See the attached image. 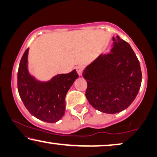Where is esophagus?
Here are the masks:
<instances>
[{
    "instance_id": "obj_1",
    "label": "esophagus",
    "mask_w": 157,
    "mask_h": 157,
    "mask_svg": "<svg viewBox=\"0 0 157 157\" xmlns=\"http://www.w3.org/2000/svg\"><path fill=\"white\" fill-rule=\"evenodd\" d=\"M85 70L84 66L82 65V64H80V65H77L76 67V70L77 73H78L79 75H82L83 71Z\"/></svg>"
}]
</instances>
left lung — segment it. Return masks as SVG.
I'll list each match as a JSON object with an SVG mask.
<instances>
[{
    "mask_svg": "<svg viewBox=\"0 0 157 157\" xmlns=\"http://www.w3.org/2000/svg\"><path fill=\"white\" fill-rule=\"evenodd\" d=\"M113 47L100 55L82 73L90 104L105 113H117L128 107L141 87L142 74L139 59L130 44L118 36Z\"/></svg>",
    "mask_w": 157,
    "mask_h": 157,
    "instance_id": "1",
    "label": "left lung"
}]
</instances>
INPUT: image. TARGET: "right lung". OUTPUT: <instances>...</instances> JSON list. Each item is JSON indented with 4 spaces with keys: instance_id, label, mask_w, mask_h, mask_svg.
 <instances>
[{
    "instance_id": "right-lung-1",
    "label": "right lung",
    "mask_w": 157,
    "mask_h": 157,
    "mask_svg": "<svg viewBox=\"0 0 157 157\" xmlns=\"http://www.w3.org/2000/svg\"><path fill=\"white\" fill-rule=\"evenodd\" d=\"M26 49L21 59L18 71V90L29 112L39 120L55 123L65 111V96L78 77L76 70L57 75L47 82H41L29 75L27 70Z\"/></svg>"
}]
</instances>
